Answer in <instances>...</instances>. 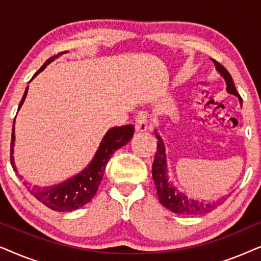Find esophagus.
Masks as SVG:
<instances>
[{
  "label": "esophagus",
  "instance_id": "1",
  "mask_svg": "<svg viewBox=\"0 0 261 261\" xmlns=\"http://www.w3.org/2000/svg\"><path fill=\"white\" fill-rule=\"evenodd\" d=\"M148 128V117L147 113L146 112H140L135 117V129L137 132H146Z\"/></svg>",
  "mask_w": 261,
  "mask_h": 261
}]
</instances>
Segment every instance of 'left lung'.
Listing matches in <instances>:
<instances>
[{"label":"left lung","mask_w":261,"mask_h":261,"mask_svg":"<svg viewBox=\"0 0 261 261\" xmlns=\"http://www.w3.org/2000/svg\"><path fill=\"white\" fill-rule=\"evenodd\" d=\"M213 62L215 63L216 70L219 71V73L226 80L227 91L231 95L237 96V97L240 99V103H242L240 95L238 94L237 89H235L233 78H231L230 73L228 72L220 63H217L216 60L213 59ZM155 137L158 139V144H156L154 162H153L152 165V176L156 188V194H158L159 202L162 203L165 208L171 210L172 213L185 216L202 215V214L213 212V210L216 209L217 206L223 204V202L226 201L227 197H222L213 203H204L188 197V196L183 194V192L177 190V189L172 185V183L169 180V177H167L165 145H164L162 137L156 133V130Z\"/></svg>","instance_id":"left-lung-1"}]
</instances>
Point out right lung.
Returning a JSON list of instances; mask_svg holds the SVG:
<instances>
[{
  "label": "right lung",
  "instance_id": "obj_1",
  "mask_svg": "<svg viewBox=\"0 0 261 261\" xmlns=\"http://www.w3.org/2000/svg\"><path fill=\"white\" fill-rule=\"evenodd\" d=\"M62 55L58 53L57 56H53L51 58L46 60V63L39 69L33 78L41 72L49 63L53 62L57 57ZM28 87L24 91L23 97L21 99L19 109L23 105L24 98L27 96ZM19 112V110H17ZM16 117V116H15ZM15 123V121H14ZM134 134L133 124H127L122 127H114L112 129L107 132L105 138L102 139L99 147L96 152L94 159L89 164L88 167L78 173L77 176H73L70 179L63 181L62 184H57L55 187L40 188L37 185H27V181H23L24 185H27V190L34 196L38 201H40L42 204H45L47 208L55 210V212H72L78 208L87 204L94 198V196L97 192V189L101 184V180L105 174V170L108 162L112 158V155L115 151L122 147L129 142V140ZM14 141H15V133H14V124H13V133H12V144H10V163H12L13 170L17 172L15 163H14ZM20 178H22L20 174H17Z\"/></svg>",
  "mask_w": 261,
  "mask_h": 261
}]
</instances>
